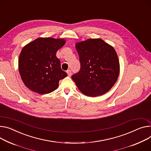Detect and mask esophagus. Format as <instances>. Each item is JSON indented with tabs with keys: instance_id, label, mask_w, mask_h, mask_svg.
Instances as JSON below:
<instances>
[{
	"instance_id": "1",
	"label": "esophagus",
	"mask_w": 151,
	"mask_h": 151,
	"mask_svg": "<svg viewBox=\"0 0 151 151\" xmlns=\"http://www.w3.org/2000/svg\"><path fill=\"white\" fill-rule=\"evenodd\" d=\"M66 73H67L68 76L69 77H71V74H72V72H71V71L70 70V69H68V70H67V71H66Z\"/></svg>"
}]
</instances>
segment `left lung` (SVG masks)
Segmentation results:
<instances>
[{
	"label": "left lung",
	"instance_id": "obj_1",
	"mask_svg": "<svg viewBox=\"0 0 151 151\" xmlns=\"http://www.w3.org/2000/svg\"><path fill=\"white\" fill-rule=\"evenodd\" d=\"M80 71L72 76L78 89L87 96L97 97L109 91L117 82L120 64L117 52L100 39L78 42Z\"/></svg>",
	"mask_w": 151,
	"mask_h": 151
}]
</instances>
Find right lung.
I'll list each match as a JSON object with an SVG mask.
<instances>
[{
	"label": "right lung",
	"mask_w": 151,
	"mask_h": 151,
	"mask_svg": "<svg viewBox=\"0 0 151 151\" xmlns=\"http://www.w3.org/2000/svg\"><path fill=\"white\" fill-rule=\"evenodd\" d=\"M63 39L40 37L25 45L19 59V70L23 82L33 92L48 94L59 86L68 75L61 69L56 52L65 45Z\"/></svg>",
	"instance_id": "obj_1"
}]
</instances>
